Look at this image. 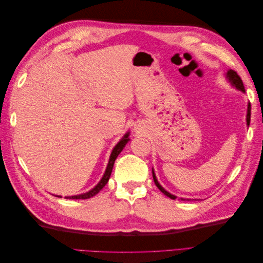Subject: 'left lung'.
Listing matches in <instances>:
<instances>
[{
	"label": "left lung",
	"instance_id": "8db88e82",
	"mask_svg": "<svg viewBox=\"0 0 263 263\" xmlns=\"http://www.w3.org/2000/svg\"><path fill=\"white\" fill-rule=\"evenodd\" d=\"M226 78L228 79L230 83H232L234 86L237 87L238 90H240L241 92H245V86H243L242 80L240 79V77L237 74L236 71H234V70H228L227 73H226ZM250 114H251V105H250V103H249V104H248V110H247V125H248V126H249V124H250ZM153 177H154V181H155V183H156L157 187H158L159 190H160L164 195H166L168 197L172 198V200H176V198H178L176 195H173V194L169 193L168 191H165V190L160 185V183L158 182V180H157V178H156V174H155L154 170H153ZM181 200H182V201H186L187 198H181ZM187 201H189V200H187Z\"/></svg>",
	"mask_w": 263,
	"mask_h": 263
}]
</instances>
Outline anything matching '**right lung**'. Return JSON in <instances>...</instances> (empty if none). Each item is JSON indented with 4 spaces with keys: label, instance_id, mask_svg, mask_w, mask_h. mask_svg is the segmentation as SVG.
I'll list each match as a JSON object with an SVG mask.
<instances>
[{
    "label": "right lung",
    "instance_id": "1",
    "mask_svg": "<svg viewBox=\"0 0 263 263\" xmlns=\"http://www.w3.org/2000/svg\"><path fill=\"white\" fill-rule=\"evenodd\" d=\"M129 133L125 134V136L118 141V144L114 147L112 154H110V157H109V161L107 163V168L105 170V173L104 176L102 177L101 181L98 183L97 185H95L91 191H89V192L86 193H83V194H80V195H73V196H66V198H72V200H86V198H90L94 195H97L100 191L106 185V183L108 182L109 180V177H110V173H112V170H113V166H114V162L116 160V158L118 157V155L122 153V150L124 149V147L126 146L127 142H128L129 138ZM57 196V195H55ZM58 197H61V196H58Z\"/></svg>",
    "mask_w": 263,
    "mask_h": 263
}]
</instances>
